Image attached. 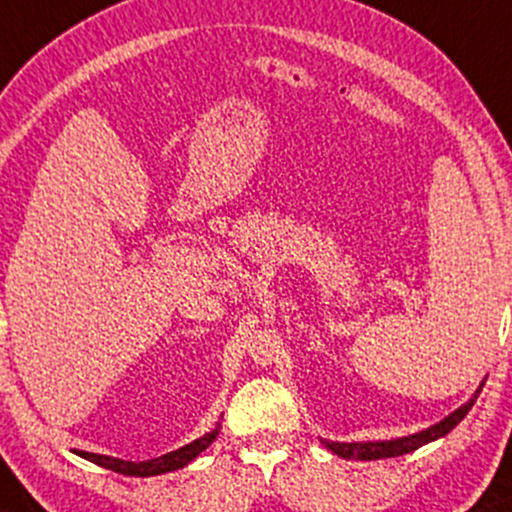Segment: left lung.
<instances>
[{"label":"left lung","instance_id":"8db88e82","mask_svg":"<svg viewBox=\"0 0 512 512\" xmlns=\"http://www.w3.org/2000/svg\"><path fill=\"white\" fill-rule=\"evenodd\" d=\"M484 382L479 384V389H476V394L467 401V404H462L457 411H452L450 416L442 418V421L435 423V426L421 430V433L406 435V438L380 440V442H326L324 440V445L329 447L333 455H338L343 459H384V457L406 455V452L418 450L421 445H428V442L438 440V438H442V435L450 433V430L455 428L464 416H467L469 409H472L476 396H479L481 389H484Z\"/></svg>","mask_w":512,"mask_h":512}]
</instances>
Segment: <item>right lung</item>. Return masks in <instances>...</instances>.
<instances>
[{
  "label": "right lung",
  "mask_w": 512,
  "mask_h": 512,
  "mask_svg": "<svg viewBox=\"0 0 512 512\" xmlns=\"http://www.w3.org/2000/svg\"><path fill=\"white\" fill-rule=\"evenodd\" d=\"M217 433H220V423H217V428L212 430V433H205L203 438L188 442V445H183L174 452H166V455L157 457V459H147V462H125V459L94 455V452H82V457L89 459V462L99 464V467H106V469H111V472H118L125 476H157V474L174 472V469H181V467H186L188 462H193V459L198 457L200 452H203L205 447H208L210 442L217 438Z\"/></svg>",
  "instance_id": "right-lung-1"
}]
</instances>
